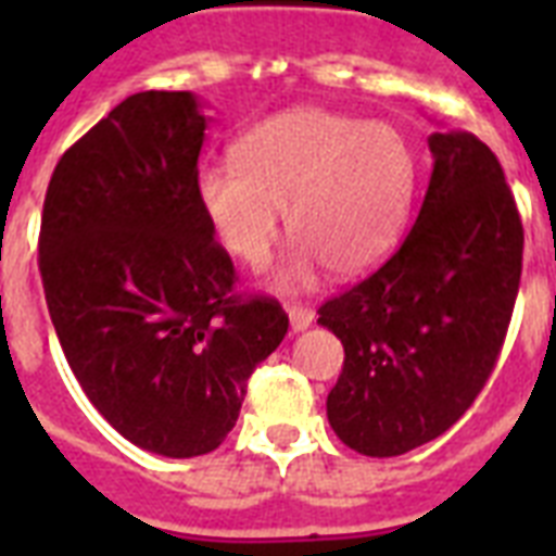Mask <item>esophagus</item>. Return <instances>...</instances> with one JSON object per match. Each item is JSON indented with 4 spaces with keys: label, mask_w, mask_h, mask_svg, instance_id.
Returning a JSON list of instances; mask_svg holds the SVG:
<instances>
[{
    "label": "esophagus",
    "mask_w": 556,
    "mask_h": 556,
    "mask_svg": "<svg viewBox=\"0 0 556 556\" xmlns=\"http://www.w3.org/2000/svg\"><path fill=\"white\" fill-rule=\"evenodd\" d=\"M286 312H288V320H291V329H294V331H305L314 323V312L308 308V305L291 303Z\"/></svg>",
    "instance_id": "obj_1"
}]
</instances>
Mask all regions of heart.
I'll list each match as a JSON object with an SVG mask.
<instances>
[{
    "mask_svg": "<svg viewBox=\"0 0 556 556\" xmlns=\"http://www.w3.org/2000/svg\"><path fill=\"white\" fill-rule=\"evenodd\" d=\"M418 190V152L397 126L296 106L244 129L233 164H207L195 199L218 244L262 268L282 233L296 239L279 270L282 288L303 286L326 265L364 277L395 251Z\"/></svg>",
    "mask_w": 556,
    "mask_h": 556,
    "instance_id": "1",
    "label": "heart"
}]
</instances>
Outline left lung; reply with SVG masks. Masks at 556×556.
<instances>
[{"label":"left lung","mask_w":556,"mask_h":556,"mask_svg":"<svg viewBox=\"0 0 556 556\" xmlns=\"http://www.w3.org/2000/svg\"><path fill=\"white\" fill-rule=\"evenodd\" d=\"M413 230L375 274L320 305L343 343L331 430L387 458L447 432L491 378L522 274V218L488 143L432 132Z\"/></svg>","instance_id":"1"}]
</instances>
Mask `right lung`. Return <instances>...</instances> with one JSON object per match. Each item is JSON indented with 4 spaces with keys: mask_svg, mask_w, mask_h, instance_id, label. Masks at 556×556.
I'll return each instance as SVG.
<instances>
[{
    "mask_svg": "<svg viewBox=\"0 0 556 556\" xmlns=\"http://www.w3.org/2000/svg\"><path fill=\"white\" fill-rule=\"evenodd\" d=\"M207 117L190 91H138L56 161L39 274L56 338L94 409L138 447L204 456L233 430L288 314L236 294L195 199Z\"/></svg>",
    "mask_w": 556,
    "mask_h": 556,
    "instance_id": "add662e5",
    "label": "right lung"
}]
</instances>
